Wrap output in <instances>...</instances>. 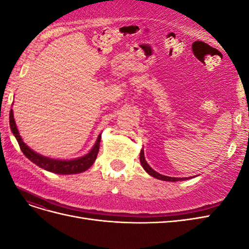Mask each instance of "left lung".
I'll return each mask as SVG.
<instances>
[{"instance_id":"1","label":"left lung","mask_w":249,"mask_h":249,"mask_svg":"<svg viewBox=\"0 0 249 249\" xmlns=\"http://www.w3.org/2000/svg\"><path fill=\"white\" fill-rule=\"evenodd\" d=\"M140 162H141L142 167L144 168V170L148 173V175H150V176L156 178H159V179H162V180H169V182H177V180H185V179L190 178H170V177H166V176H162V175H160V173L156 172L154 169L150 168V166L147 164V162L145 161L144 153H143V149H141V153H140Z\"/></svg>"}]
</instances>
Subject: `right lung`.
<instances>
[{
  "mask_svg": "<svg viewBox=\"0 0 249 249\" xmlns=\"http://www.w3.org/2000/svg\"><path fill=\"white\" fill-rule=\"evenodd\" d=\"M9 120H10L9 123H10L11 131L18 142L21 152L24 153V155L28 158L29 160H31L33 163L37 165V166H39L43 169L51 172L59 173V175H73V173H79V172L87 170L94 163L96 159L97 153H99V149H100L101 134L99 138H97L93 148L90 150L86 156L78 158V159H73V160H55V159H50V158L43 157L39 154L33 152L31 148L27 146L25 143L22 142L18 134L16 122H14L12 110H10Z\"/></svg>",
  "mask_w": 249,
  "mask_h": 249,
  "instance_id": "right-lung-1",
  "label": "right lung"
}]
</instances>
